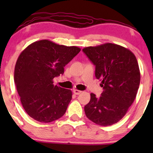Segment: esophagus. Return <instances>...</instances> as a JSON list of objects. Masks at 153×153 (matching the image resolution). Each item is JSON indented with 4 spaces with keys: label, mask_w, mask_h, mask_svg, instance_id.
Listing matches in <instances>:
<instances>
[{
    "label": "esophagus",
    "mask_w": 153,
    "mask_h": 153,
    "mask_svg": "<svg viewBox=\"0 0 153 153\" xmlns=\"http://www.w3.org/2000/svg\"><path fill=\"white\" fill-rule=\"evenodd\" d=\"M73 92L75 94V95H80V94H81L82 92L80 90H78V89H74Z\"/></svg>",
    "instance_id": "34e87169"
}]
</instances>
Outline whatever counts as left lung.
Returning a JSON list of instances; mask_svg holds the SVG:
<instances>
[{"mask_svg": "<svg viewBox=\"0 0 153 153\" xmlns=\"http://www.w3.org/2000/svg\"><path fill=\"white\" fill-rule=\"evenodd\" d=\"M83 52L95 66V77L104 89L99 98L90 94L84 106L86 117L101 126L116 124L138 92L141 74L136 58L129 49L111 43L85 47Z\"/></svg>", "mask_w": 153, "mask_h": 153, "instance_id": "8db88e82", "label": "left lung"}]
</instances>
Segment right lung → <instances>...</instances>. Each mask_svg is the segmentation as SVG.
Masks as SVG:
<instances>
[{
    "label": "right lung",
    "mask_w": 153,
    "mask_h": 153,
    "mask_svg": "<svg viewBox=\"0 0 153 153\" xmlns=\"http://www.w3.org/2000/svg\"><path fill=\"white\" fill-rule=\"evenodd\" d=\"M78 47L49 40L35 41L22 51L15 67L14 81L26 112L35 121L49 123L65 114L72 99L70 89L53 84L64 67L76 56Z\"/></svg>",
    "instance_id": "add662e5"
}]
</instances>
